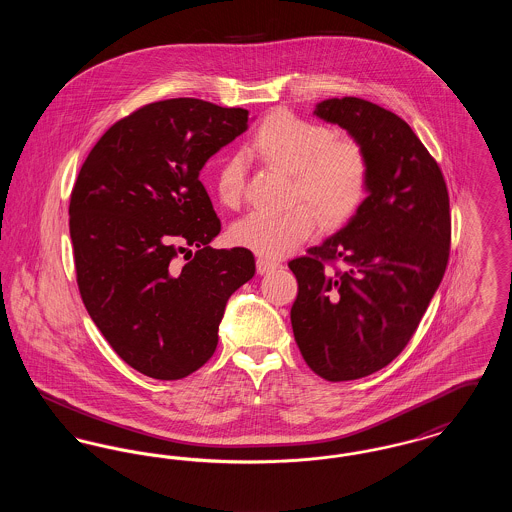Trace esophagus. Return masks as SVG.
<instances>
[{
    "label": "esophagus",
    "mask_w": 512,
    "mask_h": 512,
    "mask_svg": "<svg viewBox=\"0 0 512 512\" xmlns=\"http://www.w3.org/2000/svg\"><path fill=\"white\" fill-rule=\"evenodd\" d=\"M276 268H280V263L270 261V259H263V257L257 259V272H259V274H267V272L276 270Z\"/></svg>",
    "instance_id": "1"
}]
</instances>
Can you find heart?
<instances>
[{
    "mask_svg": "<svg viewBox=\"0 0 512 512\" xmlns=\"http://www.w3.org/2000/svg\"><path fill=\"white\" fill-rule=\"evenodd\" d=\"M334 138L324 124L278 111L257 128L249 144L253 157L292 174L293 199L307 201L326 226H338L355 213L368 182L363 147L353 140ZM244 182V163L238 157L220 163L215 190L224 207H240ZM312 210L295 205L284 213H249L232 226V242L270 259L284 257L315 232L317 217Z\"/></svg>",
    "mask_w": 512,
    "mask_h": 512,
    "instance_id": "heart-1",
    "label": "heart"
}]
</instances>
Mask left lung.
Here are the masks:
<instances>
[{
  "mask_svg": "<svg viewBox=\"0 0 512 512\" xmlns=\"http://www.w3.org/2000/svg\"><path fill=\"white\" fill-rule=\"evenodd\" d=\"M363 147L366 197L334 236L290 261L299 292L293 336L305 363L328 382L357 380L405 349L445 274L451 217L438 163L413 128L359 98L317 103ZM341 260L345 273L323 270Z\"/></svg>",
  "mask_w": 512,
  "mask_h": 512,
  "instance_id": "8db88e82",
  "label": "left lung"
}]
</instances>
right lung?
<instances>
[{
    "mask_svg": "<svg viewBox=\"0 0 512 512\" xmlns=\"http://www.w3.org/2000/svg\"><path fill=\"white\" fill-rule=\"evenodd\" d=\"M249 111L176 98L115 122L71 195L76 280L88 315L126 365L180 380L219 343L230 295L255 274L245 247L213 249L220 220L199 172L247 130ZM197 246L180 268L173 259Z\"/></svg>",
    "mask_w": 512,
    "mask_h": 512,
    "instance_id": "add662e5",
    "label": "right lung"
}]
</instances>
